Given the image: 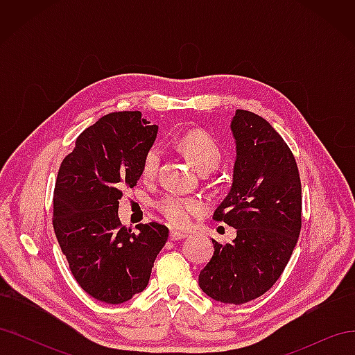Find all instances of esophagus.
Wrapping results in <instances>:
<instances>
[{
	"label": "esophagus",
	"mask_w": 355,
	"mask_h": 355,
	"mask_svg": "<svg viewBox=\"0 0 355 355\" xmlns=\"http://www.w3.org/2000/svg\"><path fill=\"white\" fill-rule=\"evenodd\" d=\"M187 237L185 232L182 231H176V230H171L170 231V240L171 241H178V240H184Z\"/></svg>",
	"instance_id": "34e87169"
}]
</instances>
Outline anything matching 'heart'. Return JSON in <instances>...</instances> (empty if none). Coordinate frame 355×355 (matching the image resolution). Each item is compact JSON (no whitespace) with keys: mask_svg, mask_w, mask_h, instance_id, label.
Listing matches in <instances>:
<instances>
[{"mask_svg":"<svg viewBox=\"0 0 355 355\" xmlns=\"http://www.w3.org/2000/svg\"><path fill=\"white\" fill-rule=\"evenodd\" d=\"M179 145L202 173H207V171L216 168L223 157L219 144L210 135L204 132H187L179 139ZM159 159L161 149L158 145H153L145 153L142 161V176L145 179H153L157 175ZM155 207L173 227L178 228L187 227L192 218L204 211V206L198 200L185 198L176 194L163 196L155 202Z\"/></svg>","mask_w":355,"mask_h":355,"instance_id":"b5f03b06","label":"heart"}]
</instances>
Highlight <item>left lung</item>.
Here are the masks:
<instances>
[{"instance_id": "8db88e82", "label": "left lung", "mask_w": 355, "mask_h": 355, "mask_svg": "<svg viewBox=\"0 0 355 355\" xmlns=\"http://www.w3.org/2000/svg\"><path fill=\"white\" fill-rule=\"evenodd\" d=\"M232 187L213 219L237 230L232 243L213 240L200 272L202 292L241 305L262 296L283 274L302 228V185L293 153L262 116L237 110Z\"/></svg>"}]
</instances>
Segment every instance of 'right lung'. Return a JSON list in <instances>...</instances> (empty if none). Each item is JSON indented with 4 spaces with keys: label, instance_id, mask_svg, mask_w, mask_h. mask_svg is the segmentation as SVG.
Masks as SVG:
<instances>
[{
    "label": "right lung",
    "instance_id": "1",
    "mask_svg": "<svg viewBox=\"0 0 355 355\" xmlns=\"http://www.w3.org/2000/svg\"><path fill=\"white\" fill-rule=\"evenodd\" d=\"M158 125L139 111L112 112L87 127L58 171L53 228L80 287L105 304H123L148 286L168 239L157 222L125 230L118 218L124 188L142 175Z\"/></svg>",
    "mask_w": 355,
    "mask_h": 355
}]
</instances>
